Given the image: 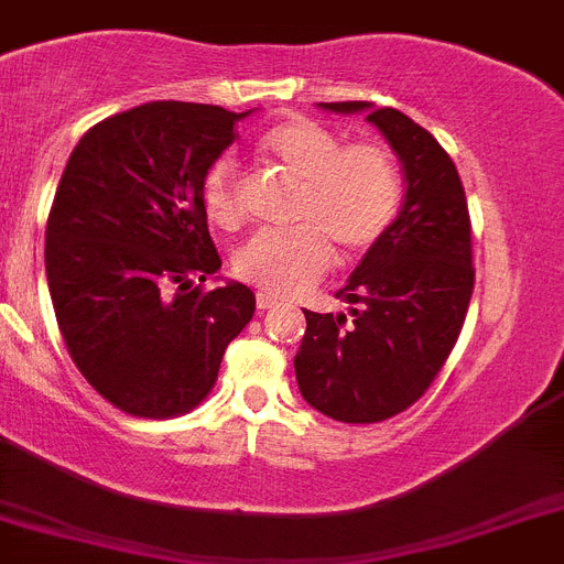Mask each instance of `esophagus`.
Here are the masks:
<instances>
[{
    "instance_id": "1",
    "label": "esophagus",
    "mask_w": 564,
    "mask_h": 564,
    "mask_svg": "<svg viewBox=\"0 0 564 564\" xmlns=\"http://www.w3.org/2000/svg\"><path fill=\"white\" fill-rule=\"evenodd\" d=\"M273 304H279V299L273 296V293H265V291L257 293V307L268 310V307H273Z\"/></svg>"
}]
</instances>
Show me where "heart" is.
<instances>
[{
    "mask_svg": "<svg viewBox=\"0 0 564 564\" xmlns=\"http://www.w3.org/2000/svg\"><path fill=\"white\" fill-rule=\"evenodd\" d=\"M262 153L299 181L293 229L260 231L237 251V276L279 296L307 291L327 273L333 246L358 257L391 229L402 200L394 156L377 142H349L313 117H288L262 137ZM212 224L237 229L246 220L240 170L218 159L200 181Z\"/></svg>",
    "mask_w": 564,
    "mask_h": 564,
    "instance_id": "1",
    "label": "heart"
}]
</instances>
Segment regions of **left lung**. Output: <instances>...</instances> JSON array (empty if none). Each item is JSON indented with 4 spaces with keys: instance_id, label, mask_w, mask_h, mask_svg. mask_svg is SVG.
Segmentation results:
<instances>
[{
    "instance_id": "obj_1",
    "label": "left lung",
    "mask_w": 564,
    "mask_h": 564,
    "mask_svg": "<svg viewBox=\"0 0 564 564\" xmlns=\"http://www.w3.org/2000/svg\"><path fill=\"white\" fill-rule=\"evenodd\" d=\"M322 106L369 111L405 173L400 215L338 291L349 316L304 310L307 333L293 360L316 411L371 425L411 408L451 358L475 285L473 226L456 164L425 128L397 108Z\"/></svg>"
}]
</instances>
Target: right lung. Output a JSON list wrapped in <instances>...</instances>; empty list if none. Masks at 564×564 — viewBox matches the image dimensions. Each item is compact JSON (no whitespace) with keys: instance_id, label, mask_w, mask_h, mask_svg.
<instances>
[{"instance_id":"1","label":"right lung","mask_w":564,"mask_h":564,"mask_svg":"<svg viewBox=\"0 0 564 564\" xmlns=\"http://www.w3.org/2000/svg\"><path fill=\"white\" fill-rule=\"evenodd\" d=\"M246 113L175 100L113 113L83 133L55 189L44 262L58 329L91 389L131 416L200 405L254 316L251 288H204L220 254L200 181Z\"/></svg>"}]
</instances>
